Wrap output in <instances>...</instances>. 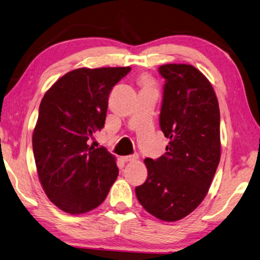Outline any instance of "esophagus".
<instances>
[{"mask_svg":"<svg viewBox=\"0 0 260 260\" xmlns=\"http://www.w3.org/2000/svg\"><path fill=\"white\" fill-rule=\"evenodd\" d=\"M138 159V155L137 154H133V155H126V156H123L122 160L124 161V162H131V161H136Z\"/></svg>","mask_w":260,"mask_h":260,"instance_id":"34e87169","label":"esophagus"}]
</instances>
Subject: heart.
I'll use <instances>...</instances> for the list:
<instances>
[{
  "mask_svg": "<svg viewBox=\"0 0 260 260\" xmlns=\"http://www.w3.org/2000/svg\"><path fill=\"white\" fill-rule=\"evenodd\" d=\"M139 83H140V85H142V86H143V88H144V87H150L151 84H152L151 79L148 78V76H146V75L140 76Z\"/></svg>",
  "mask_w": 260,
  "mask_h": 260,
  "instance_id": "b5f03b06",
  "label": "heart"
}]
</instances>
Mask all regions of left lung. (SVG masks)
<instances>
[{"mask_svg": "<svg viewBox=\"0 0 260 260\" xmlns=\"http://www.w3.org/2000/svg\"><path fill=\"white\" fill-rule=\"evenodd\" d=\"M160 127L170 142L156 160L146 158L147 178L136 188L153 216L177 221L198 207L218 168L220 110L211 83L190 64H165Z\"/></svg>", "mask_w": 260, "mask_h": 260, "instance_id": "1", "label": "left lung"}]
</instances>
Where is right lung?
<instances>
[{
  "label": "right lung",
  "instance_id": "obj_1",
  "mask_svg": "<svg viewBox=\"0 0 260 260\" xmlns=\"http://www.w3.org/2000/svg\"><path fill=\"white\" fill-rule=\"evenodd\" d=\"M130 67L80 69L59 78L41 100L32 145L40 183L59 210L82 214L105 201L116 181L115 156L88 139L105 125L112 88Z\"/></svg>",
  "mask_w": 260,
  "mask_h": 260
}]
</instances>
